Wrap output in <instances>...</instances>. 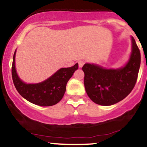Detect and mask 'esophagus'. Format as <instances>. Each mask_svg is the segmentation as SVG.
Returning a JSON list of instances; mask_svg holds the SVG:
<instances>
[{
  "label": "esophagus",
  "instance_id": "1",
  "mask_svg": "<svg viewBox=\"0 0 147 147\" xmlns=\"http://www.w3.org/2000/svg\"><path fill=\"white\" fill-rule=\"evenodd\" d=\"M84 63H85V61H82V60L79 61H78V66H79L80 68H81L83 66H84Z\"/></svg>",
  "mask_w": 147,
  "mask_h": 147
}]
</instances>
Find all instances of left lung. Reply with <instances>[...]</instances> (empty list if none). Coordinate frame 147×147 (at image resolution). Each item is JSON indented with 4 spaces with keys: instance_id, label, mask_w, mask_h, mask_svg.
Instances as JSON below:
<instances>
[{
    "instance_id": "8db88e82",
    "label": "left lung",
    "mask_w": 147,
    "mask_h": 147,
    "mask_svg": "<svg viewBox=\"0 0 147 147\" xmlns=\"http://www.w3.org/2000/svg\"><path fill=\"white\" fill-rule=\"evenodd\" d=\"M141 63L140 51L132 38V52L127 64L119 69H107L86 63L84 86L90 98L96 104L110 106L126 98L133 90Z\"/></svg>"
}]
</instances>
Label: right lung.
Listing matches in <instances>:
<instances>
[{
  "label": "right lung",
  "instance_id": "add662e5",
  "mask_svg": "<svg viewBox=\"0 0 147 147\" xmlns=\"http://www.w3.org/2000/svg\"><path fill=\"white\" fill-rule=\"evenodd\" d=\"M15 55L12 63V78L18 92L27 101L41 107H50L59 103L66 91V84L73 76L78 64L63 68L56 72L46 81L36 84H26L17 75L15 68Z\"/></svg>",
  "mask_w": 147,
  "mask_h": 147
}]
</instances>
